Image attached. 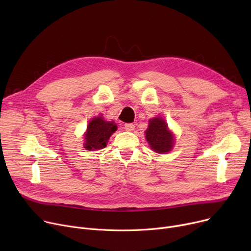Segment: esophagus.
I'll return each mask as SVG.
<instances>
[{"label":"esophagus","instance_id":"1","mask_svg":"<svg viewBox=\"0 0 251 251\" xmlns=\"http://www.w3.org/2000/svg\"><path fill=\"white\" fill-rule=\"evenodd\" d=\"M124 128L126 131H133L135 129V125L133 123H127L125 124Z\"/></svg>","mask_w":251,"mask_h":251}]
</instances>
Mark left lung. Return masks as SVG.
<instances>
[{
	"label": "left lung",
	"mask_w": 251,
	"mask_h": 251,
	"mask_svg": "<svg viewBox=\"0 0 251 251\" xmlns=\"http://www.w3.org/2000/svg\"><path fill=\"white\" fill-rule=\"evenodd\" d=\"M146 138L151 151L157 153H167L174 146V134L168 128L162 117H154L150 120L146 131Z\"/></svg>",
	"instance_id": "left-lung-1"
}]
</instances>
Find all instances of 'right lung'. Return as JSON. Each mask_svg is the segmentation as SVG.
<instances>
[{
  "mask_svg": "<svg viewBox=\"0 0 251 251\" xmlns=\"http://www.w3.org/2000/svg\"><path fill=\"white\" fill-rule=\"evenodd\" d=\"M117 130V125L112 121H104L101 116L96 117L88 123L84 133V149L98 151L107 147L111 135Z\"/></svg>",
  "mask_w": 251,
  "mask_h": 251,
  "instance_id": "right-lung-1",
  "label": "right lung"
}]
</instances>
